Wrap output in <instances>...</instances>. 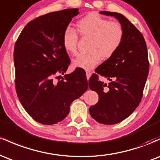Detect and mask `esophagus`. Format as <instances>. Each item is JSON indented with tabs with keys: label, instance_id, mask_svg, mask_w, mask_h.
<instances>
[{
	"label": "esophagus",
	"instance_id": "1",
	"mask_svg": "<svg viewBox=\"0 0 160 160\" xmlns=\"http://www.w3.org/2000/svg\"><path fill=\"white\" fill-rule=\"evenodd\" d=\"M86 78H87V80H89V78L91 77V74H92V72L90 71H86Z\"/></svg>",
	"mask_w": 160,
	"mask_h": 160
}]
</instances>
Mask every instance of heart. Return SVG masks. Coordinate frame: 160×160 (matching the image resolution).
I'll use <instances>...</instances> for the list:
<instances>
[{"label": "heart", "mask_w": 160, "mask_h": 160, "mask_svg": "<svg viewBox=\"0 0 160 160\" xmlns=\"http://www.w3.org/2000/svg\"><path fill=\"white\" fill-rule=\"evenodd\" d=\"M78 32L82 37L91 38L89 50L80 54L72 61L75 68L91 70L100 63L102 57L108 58L120 47L123 40V29L120 24L110 22L96 12H90L77 23ZM78 34L74 29L67 28L62 35V43L65 51L75 55L78 51Z\"/></svg>", "instance_id": "b5f03b06"}]
</instances>
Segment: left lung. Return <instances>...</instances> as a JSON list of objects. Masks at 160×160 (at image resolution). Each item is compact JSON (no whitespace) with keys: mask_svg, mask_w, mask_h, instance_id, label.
Segmentation results:
<instances>
[{"mask_svg":"<svg viewBox=\"0 0 160 160\" xmlns=\"http://www.w3.org/2000/svg\"><path fill=\"white\" fill-rule=\"evenodd\" d=\"M113 16L123 29V40L117 52L95 69L97 74L110 81L108 85L94 74L89 87L98 95V102L89 108V113L99 123L113 125L129 117L143 95L149 72L148 49L144 37L122 14L101 11Z\"/></svg>","mask_w":160,"mask_h":160,"instance_id":"obj_1","label":"left lung"}]
</instances>
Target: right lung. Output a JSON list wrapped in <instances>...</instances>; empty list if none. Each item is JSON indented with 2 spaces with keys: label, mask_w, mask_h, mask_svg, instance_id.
<instances>
[{
  "label": "right lung",
  "mask_w": 160,
  "mask_h": 160,
  "mask_svg": "<svg viewBox=\"0 0 160 160\" xmlns=\"http://www.w3.org/2000/svg\"><path fill=\"white\" fill-rule=\"evenodd\" d=\"M78 14V9H66L39 16L25 25L16 42V93L27 113L41 124L64 120L73 101L88 89L86 74L80 68L54 80L65 74L71 62L62 35Z\"/></svg>",
  "instance_id": "right-lung-1"
}]
</instances>
